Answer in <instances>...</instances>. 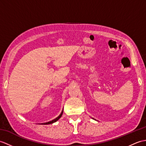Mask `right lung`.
<instances>
[{
  "instance_id": "add662e5",
  "label": "right lung",
  "mask_w": 146,
  "mask_h": 146,
  "mask_svg": "<svg viewBox=\"0 0 146 146\" xmlns=\"http://www.w3.org/2000/svg\"><path fill=\"white\" fill-rule=\"evenodd\" d=\"M63 111H62V113H61V114L59 115L56 118H55V119H53V120H52V121H49V122H47V123H42V124H52V123H55L56 121H57L60 118L62 117V114H63Z\"/></svg>"
}]
</instances>
